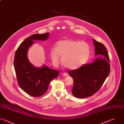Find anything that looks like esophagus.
Returning a JSON list of instances; mask_svg holds the SVG:
<instances>
[{
    "instance_id": "1",
    "label": "esophagus",
    "mask_w": 124,
    "mask_h": 124,
    "mask_svg": "<svg viewBox=\"0 0 124 124\" xmlns=\"http://www.w3.org/2000/svg\"><path fill=\"white\" fill-rule=\"evenodd\" d=\"M62 75L64 77H66L67 75H68V74L66 73H62Z\"/></svg>"
}]
</instances>
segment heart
Returning <instances> with one entry per match:
<instances>
[{"instance_id":"1","label":"heart","mask_w":124,"mask_h":124,"mask_svg":"<svg viewBox=\"0 0 124 124\" xmlns=\"http://www.w3.org/2000/svg\"><path fill=\"white\" fill-rule=\"evenodd\" d=\"M90 53V47L87 42L67 39L59 41L56 48L51 49L50 56L54 65H58L61 56L62 65L69 69L75 70L87 62Z\"/></svg>"}]
</instances>
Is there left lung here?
<instances>
[{
	"mask_svg": "<svg viewBox=\"0 0 124 124\" xmlns=\"http://www.w3.org/2000/svg\"><path fill=\"white\" fill-rule=\"evenodd\" d=\"M95 54L100 57L92 63L83 64L71 70L68 74L73 79L72 93L77 98H85L96 93L102 87L110 72L109 58L107 49L102 43L93 40Z\"/></svg>",
	"mask_w": 124,
	"mask_h": 124,
	"instance_id": "1",
	"label": "left lung"
}]
</instances>
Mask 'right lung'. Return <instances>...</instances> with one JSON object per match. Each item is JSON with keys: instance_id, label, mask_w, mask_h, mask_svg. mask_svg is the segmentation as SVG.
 <instances>
[{"instance_id": "add662e5", "label": "right lung", "mask_w": 124, "mask_h": 124, "mask_svg": "<svg viewBox=\"0 0 124 124\" xmlns=\"http://www.w3.org/2000/svg\"><path fill=\"white\" fill-rule=\"evenodd\" d=\"M48 32L34 34L26 38L17 49L14 59V67L18 84L28 94L39 97L45 94L50 82L59 76V70L50 69L45 65L41 68L34 67L27 57V52L34 40H46Z\"/></svg>"}]
</instances>
